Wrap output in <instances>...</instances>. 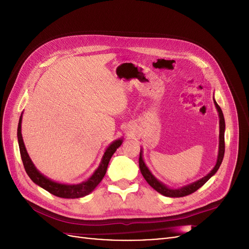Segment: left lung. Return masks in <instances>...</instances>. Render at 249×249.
I'll list each match as a JSON object with an SVG mask.
<instances>
[{
    "mask_svg": "<svg viewBox=\"0 0 249 249\" xmlns=\"http://www.w3.org/2000/svg\"><path fill=\"white\" fill-rule=\"evenodd\" d=\"M214 104L215 107L218 111V115H219V149H218V156H217V162L215 164L214 168L211 170L206 177L201 178L200 179L196 180V182H193L191 184H188L186 186H183L180 188H177V189H173V188H169L165 184H163L162 182H160L158 179L150 170L148 169V167L145 165L144 160L142 158V149H140V157H139V168L140 171L142 173L143 178H145L146 182L148 183V185L150 187H153L154 189L161 193L164 196L167 197H183L186 196V195H189L193 192L196 191L197 189L201 186L205 185L208 180L212 178L215 173L217 172V170L219 169L221 162L223 160V156H224V131H225V123H224V117H223V113L221 108L218 106V104L216 103V101L214 100Z\"/></svg>",
    "mask_w": 249,
    "mask_h": 249,
    "instance_id": "left-lung-1",
    "label": "left lung"
}]
</instances>
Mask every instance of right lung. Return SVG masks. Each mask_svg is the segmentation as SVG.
I'll return each mask as SVG.
<instances>
[{"label":"right lung","instance_id":"add662e5","mask_svg":"<svg viewBox=\"0 0 249 249\" xmlns=\"http://www.w3.org/2000/svg\"><path fill=\"white\" fill-rule=\"evenodd\" d=\"M21 119H22V113L19 117L18 126V146H19L22 164H24L27 175L36 185L40 186L44 190L49 191L51 194L55 195V196H58V197L80 198L83 196H86V195H88L89 193H91L95 189V187L101 183V180L103 179L105 175H106L108 164L111 157L123 143V138H119L111 143V144L107 147L106 152H105L99 167H97V169L93 172V175L87 180H85V182H82L77 185L60 184L55 182V180L48 178L46 176H43L42 173L39 172V170L35 167L32 160L30 159V157L27 153L24 140H22V136H21Z\"/></svg>","mask_w":249,"mask_h":249}]
</instances>
